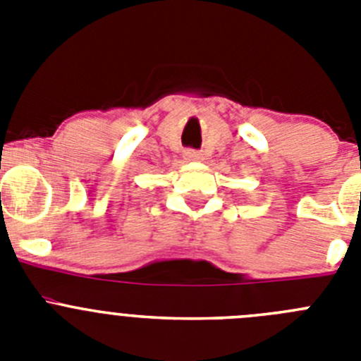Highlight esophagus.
Listing matches in <instances>:
<instances>
[{
  "label": "esophagus",
  "mask_w": 361,
  "mask_h": 361,
  "mask_svg": "<svg viewBox=\"0 0 361 361\" xmlns=\"http://www.w3.org/2000/svg\"><path fill=\"white\" fill-rule=\"evenodd\" d=\"M184 159H188V161H195V159H200V153L195 152V149H186V152H184Z\"/></svg>",
  "instance_id": "esophagus-1"
}]
</instances>
